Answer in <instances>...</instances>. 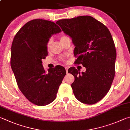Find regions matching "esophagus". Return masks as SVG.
<instances>
[{"label":"esophagus","mask_w":130,"mask_h":130,"mask_svg":"<svg viewBox=\"0 0 130 130\" xmlns=\"http://www.w3.org/2000/svg\"><path fill=\"white\" fill-rule=\"evenodd\" d=\"M68 69H69V68L68 67H65V70H66V72L68 73Z\"/></svg>","instance_id":"1"}]
</instances>
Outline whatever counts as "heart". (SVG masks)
I'll use <instances>...</instances> for the list:
<instances>
[{"label":"heart","mask_w":130,"mask_h":130,"mask_svg":"<svg viewBox=\"0 0 130 130\" xmlns=\"http://www.w3.org/2000/svg\"><path fill=\"white\" fill-rule=\"evenodd\" d=\"M68 37H67V36H65V35H62V36H61L60 37V41H62L63 40H64L65 39H66L67 38H68ZM52 43V39H49V41L48 42V43H47V47L48 48H49V46H51Z\"/></svg>","instance_id":"obj_1"}]
</instances>
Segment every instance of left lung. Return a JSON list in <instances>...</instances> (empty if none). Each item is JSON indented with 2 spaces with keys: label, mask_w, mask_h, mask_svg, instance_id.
I'll return each mask as SVG.
<instances>
[{
  "label": "left lung",
  "mask_w": 130,
  "mask_h": 130,
  "mask_svg": "<svg viewBox=\"0 0 130 130\" xmlns=\"http://www.w3.org/2000/svg\"><path fill=\"white\" fill-rule=\"evenodd\" d=\"M74 45L77 64L86 68L82 73L74 67L68 70L74 75L72 84L78 100L93 105L108 93L115 75L117 52L111 35L106 26L90 16H81L56 22Z\"/></svg>",
  "instance_id": "1"
}]
</instances>
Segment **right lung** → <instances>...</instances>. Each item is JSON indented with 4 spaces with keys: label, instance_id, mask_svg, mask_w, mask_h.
I'll return each instance as SVG.
<instances>
[{
    "label": "right lung",
    "instance_id": "right-lung-1",
    "mask_svg": "<svg viewBox=\"0 0 130 130\" xmlns=\"http://www.w3.org/2000/svg\"><path fill=\"white\" fill-rule=\"evenodd\" d=\"M61 32L55 23L34 19L21 28L12 44L11 66L19 88L36 105H48L55 100L66 75L63 67L48 69L46 73L42 64V60L48 55L49 39Z\"/></svg>",
    "mask_w": 130,
    "mask_h": 130
}]
</instances>
